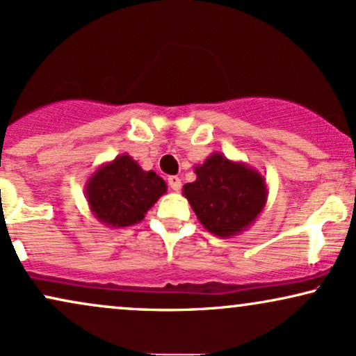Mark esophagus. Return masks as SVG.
Returning <instances> with one entry per match:
<instances>
[{
	"mask_svg": "<svg viewBox=\"0 0 356 356\" xmlns=\"http://www.w3.org/2000/svg\"><path fill=\"white\" fill-rule=\"evenodd\" d=\"M168 185L173 191H179V190H181V179H179L178 177H170L168 178Z\"/></svg>",
	"mask_w": 356,
	"mask_h": 356,
	"instance_id": "1",
	"label": "esophagus"
}]
</instances>
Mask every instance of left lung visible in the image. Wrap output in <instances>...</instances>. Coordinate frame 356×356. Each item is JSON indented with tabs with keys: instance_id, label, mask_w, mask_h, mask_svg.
Returning <instances> with one entry per match:
<instances>
[{
	"instance_id": "obj_1",
	"label": "left lung",
	"mask_w": 356,
	"mask_h": 356,
	"mask_svg": "<svg viewBox=\"0 0 356 356\" xmlns=\"http://www.w3.org/2000/svg\"><path fill=\"white\" fill-rule=\"evenodd\" d=\"M195 181L183 186V196L204 229L218 238L241 234L264 211L266 177L244 161L213 152L195 166Z\"/></svg>"
}]
</instances>
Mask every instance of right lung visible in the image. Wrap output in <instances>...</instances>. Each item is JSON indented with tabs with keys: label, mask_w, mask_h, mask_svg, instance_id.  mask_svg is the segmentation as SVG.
<instances>
[{
	"label": "right lung",
	"mask_w": 356,
	"mask_h": 356,
	"mask_svg": "<svg viewBox=\"0 0 356 356\" xmlns=\"http://www.w3.org/2000/svg\"><path fill=\"white\" fill-rule=\"evenodd\" d=\"M84 193L92 214L102 225L118 229L143 221L166 193V183L153 170L145 171L129 153H122L92 171Z\"/></svg>",
	"instance_id": "add662e5"
}]
</instances>
